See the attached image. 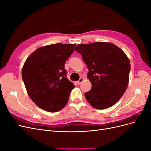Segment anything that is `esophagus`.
<instances>
[{
  "mask_svg": "<svg viewBox=\"0 0 151 151\" xmlns=\"http://www.w3.org/2000/svg\"><path fill=\"white\" fill-rule=\"evenodd\" d=\"M83 80H84V79L83 78V77H81V78L79 79V80L77 82V84H81L82 83H83Z\"/></svg>",
  "mask_w": 151,
  "mask_h": 151,
  "instance_id": "34e87169",
  "label": "esophagus"
}]
</instances>
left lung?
I'll use <instances>...</instances> for the list:
<instances>
[{
  "mask_svg": "<svg viewBox=\"0 0 151 151\" xmlns=\"http://www.w3.org/2000/svg\"><path fill=\"white\" fill-rule=\"evenodd\" d=\"M88 66L92 88L85 93L88 102L99 109L112 106L125 92L130 63L123 51L106 42L80 44L76 47Z\"/></svg>",
  "mask_w": 151,
  "mask_h": 151,
  "instance_id": "8db88e82",
  "label": "left lung"
}]
</instances>
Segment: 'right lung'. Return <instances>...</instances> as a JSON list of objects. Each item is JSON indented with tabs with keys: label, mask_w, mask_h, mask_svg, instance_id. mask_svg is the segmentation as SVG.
<instances>
[{
	"label": "right lung",
	"mask_w": 151,
	"mask_h": 151,
	"mask_svg": "<svg viewBox=\"0 0 151 151\" xmlns=\"http://www.w3.org/2000/svg\"><path fill=\"white\" fill-rule=\"evenodd\" d=\"M76 44L57 43L36 50L26 59L22 77L27 92L38 107L49 112L67 104L74 85L67 78L65 63Z\"/></svg>",
	"instance_id": "right-lung-1"
}]
</instances>
